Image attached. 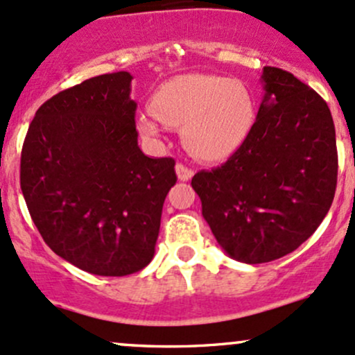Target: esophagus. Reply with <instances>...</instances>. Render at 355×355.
<instances>
[{
  "mask_svg": "<svg viewBox=\"0 0 355 355\" xmlns=\"http://www.w3.org/2000/svg\"><path fill=\"white\" fill-rule=\"evenodd\" d=\"M175 171H177L178 180H182V182H189L190 178L193 177V170L189 168V166H185L184 163H177V166H175Z\"/></svg>",
  "mask_w": 355,
  "mask_h": 355,
  "instance_id": "obj_1",
  "label": "esophagus"
}]
</instances>
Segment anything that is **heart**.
<instances>
[{"label": "heart", "instance_id": "heart-1", "mask_svg": "<svg viewBox=\"0 0 355 355\" xmlns=\"http://www.w3.org/2000/svg\"><path fill=\"white\" fill-rule=\"evenodd\" d=\"M138 114V128L159 138L166 126H184L187 146L198 158H227L244 143L254 121L251 92L241 80L189 73L166 80Z\"/></svg>", "mask_w": 355, "mask_h": 355}]
</instances>
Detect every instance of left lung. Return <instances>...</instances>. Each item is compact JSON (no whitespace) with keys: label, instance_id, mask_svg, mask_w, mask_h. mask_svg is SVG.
<instances>
[{"label":"left lung","instance_id":"left-lung-1","mask_svg":"<svg viewBox=\"0 0 355 355\" xmlns=\"http://www.w3.org/2000/svg\"><path fill=\"white\" fill-rule=\"evenodd\" d=\"M264 97L232 157L193 175L202 216L231 258H283L317 231L334 202L337 145L332 114L293 73L264 67Z\"/></svg>","mask_w":355,"mask_h":355}]
</instances>
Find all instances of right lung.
<instances>
[{"label":"right lung","mask_w":355,"mask_h":355,"mask_svg":"<svg viewBox=\"0 0 355 355\" xmlns=\"http://www.w3.org/2000/svg\"><path fill=\"white\" fill-rule=\"evenodd\" d=\"M131 73L92 77L45 101L21 150L19 185L46 246L99 276H126L155 254L173 158L139 150Z\"/></svg>","instance_id":"obj_1"}]
</instances>
